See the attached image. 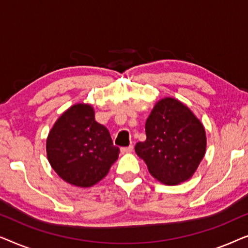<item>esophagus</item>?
Segmentation results:
<instances>
[{
  "mask_svg": "<svg viewBox=\"0 0 248 248\" xmlns=\"http://www.w3.org/2000/svg\"><path fill=\"white\" fill-rule=\"evenodd\" d=\"M132 151H133V145H128V147H124L121 149L122 154H130Z\"/></svg>",
  "mask_w": 248,
  "mask_h": 248,
  "instance_id": "34e87169",
  "label": "esophagus"
}]
</instances>
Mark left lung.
Instances as JSON below:
<instances>
[{
	"instance_id": "8db88e82",
	"label": "left lung",
	"mask_w": 248,
	"mask_h": 248,
	"mask_svg": "<svg viewBox=\"0 0 248 248\" xmlns=\"http://www.w3.org/2000/svg\"><path fill=\"white\" fill-rule=\"evenodd\" d=\"M145 134L147 140L138 142L135 152L165 185L188 181L205 155L204 126L175 98H162L155 105L145 122Z\"/></svg>"
}]
</instances>
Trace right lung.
<instances>
[{
	"label": "right lung",
	"mask_w": 248,
	"mask_h": 248,
	"mask_svg": "<svg viewBox=\"0 0 248 248\" xmlns=\"http://www.w3.org/2000/svg\"><path fill=\"white\" fill-rule=\"evenodd\" d=\"M50 166L64 182L91 187L108 174L120 149L109 131L94 120L90 104H76L57 118L46 140Z\"/></svg>",
	"instance_id": "right-lung-1"
}]
</instances>
